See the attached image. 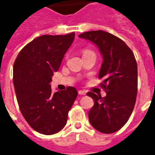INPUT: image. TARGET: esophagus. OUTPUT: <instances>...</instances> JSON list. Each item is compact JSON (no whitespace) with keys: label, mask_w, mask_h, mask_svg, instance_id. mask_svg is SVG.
<instances>
[{"label":"esophagus","mask_w":155,"mask_h":155,"mask_svg":"<svg viewBox=\"0 0 155 155\" xmlns=\"http://www.w3.org/2000/svg\"><path fill=\"white\" fill-rule=\"evenodd\" d=\"M86 91H84V90H79L78 91V94H86Z\"/></svg>","instance_id":"1"}]
</instances>
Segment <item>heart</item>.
<instances>
[{
	"label": "heart",
	"instance_id": "heart-1",
	"mask_svg": "<svg viewBox=\"0 0 155 155\" xmlns=\"http://www.w3.org/2000/svg\"><path fill=\"white\" fill-rule=\"evenodd\" d=\"M88 52H90V51H88V50H84V51H83V55H84V54H85V53H88Z\"/></svg>",
	"mask_w": 155,
	"mask_h": 155
}]
</instances>
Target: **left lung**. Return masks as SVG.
I'll return each instance as SVG.
<instances>
[{"instance_id":"left-lung-1","label":"left lung","mask_w":155,"mask_h":155,"mask_svg":"<svg viewBox=\"0 0 155 155\" xmlns=\"http://www.w3.org/2000/svg\"><path fill=\"white\" fill-rule=\"evenodd\" d=\"M78 37L91 41L99 50L103 62L98 78L106 92H87L94 105L88 113L90 124L103 134L116 132L128 121L137 94V64L132 50L124 41L102 30L86 31Z\"/></svg>"}]
</instances>
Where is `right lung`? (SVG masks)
<instances>
[{
  "label": "right lung",
  "instance_id": "add662e5",
  "mask_svg": "<svg viewBox=\"0 0 155 155\" xmlns=\"http://www.w3.org/2000/svg\"><path fill=\"white\" fill-rule=\"evenodd\" d=\"M74 32L37 37L18 53L13 67L16 98L25 120L37 132L52 135L67 124L68 114L78 91L74 87L53 93L50 82L64 54L74 39Z\"/></svg>",
  "mask_w": 155,
  "mask_h": 155
}]
</instances>
